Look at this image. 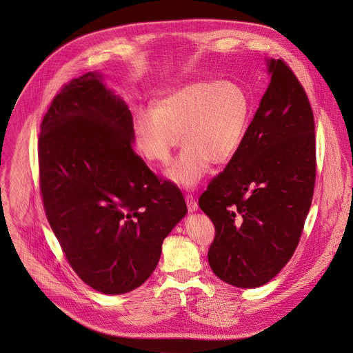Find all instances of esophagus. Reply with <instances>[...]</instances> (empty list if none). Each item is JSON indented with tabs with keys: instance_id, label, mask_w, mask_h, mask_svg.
Segmentation results:
<instances>
[{
	"instance_id": "1",
	"label": "esophagus",
	"mask_w": 353,
	"mask_h": 353,
	"mask_svg": "<svg viewBox=\"0 0 353 353\" xmlns=\"http://www.w3.org/2000/svg\"><path fill=\"white\" fill-rule=\"evenodd\" d=\"M185 203H187V208H188L190 212H195L198 209V203H196V201H195L192 194H187L185 195Z\"/></svg>"
}]
</instances>
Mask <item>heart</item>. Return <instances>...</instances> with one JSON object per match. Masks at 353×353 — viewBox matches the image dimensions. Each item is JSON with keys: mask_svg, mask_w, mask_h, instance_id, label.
<instances>
[{"mask_svg": "<svg viewBox=\"0 0 353 353\" xmlns=\"http://www.w3.org/2000/svg\"><path fill=\"white\" fill-rule=\"evenodd\" d=\"M249 99L231 81L196 79L163 93L151 111L134 117L133 134L141 154L166 165L180 141L184 145L169 176L184 187H194L209 163H227L241 145L248 119Z\"/></svg>", "mask_w": 353, "mask_h": 353, "instance_id": "heart-1", "label": "heart"}]
</instances>
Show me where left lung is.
Instances as JSON below:
<instances>
[{"mask_svg": "<svg viewBox=\"0 0 353 353\" xmlns=\"http://www.w3.org/2000/svg\"><path fill=\"white\" fill-rule=\"evenodd\" d=\"M271 82L225 169L199 196L214 224L208 260L225 283L252 289L289 263L303 235L316 179L315 118L285 60L268 61Z\"/></svg>", "mask_w": 353, "mask_h": 353, "instance_id": "obj_1", "label": "left lung"}]
</instances>
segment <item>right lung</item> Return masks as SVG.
<instances>
[{
    "mask_svg": "<svg viewBox=\"0 0 353 353\" xmlns=\"http://www.w3.org/2000/svg\"><path fill=\"white\" fill-rule=\"evenodd\" d=\"M39 129L42 205L68 264L104 294L141 286L187 206L134 152L128 105L86 72L57 92Z\"/></svg>",
    "mask_w": 353,
    "mask_h": 353,
    "instance_id": "right-lung-1",
    "label": "right lung"
}]
</instances>
